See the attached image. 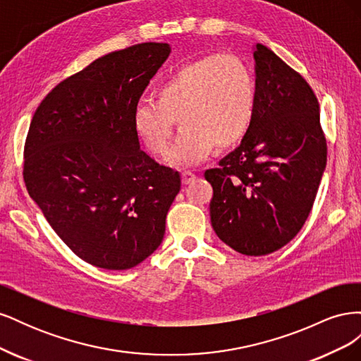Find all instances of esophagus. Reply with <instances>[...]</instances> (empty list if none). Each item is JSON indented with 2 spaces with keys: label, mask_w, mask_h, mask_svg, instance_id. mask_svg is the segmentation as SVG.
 <instances>
[{
  "label": "esophagus",
  "mask_w": 361,
  "mask_h": 361,
  "mask_svg": "<svg viewBox=\"0 0 361 361\" xmlns=\"http://www.w3.org/2000/svg\"><path fill=\"white\" fill-rule=\"evenodd\" d=\"M194 179H195V174H194L191 170H185V171H182V182H183L185 185L191 183Z\"/></svg>",
  "instance_id": "esophagus-1"
}]
</instances>
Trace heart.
I'll return each mask as SVG.
<instances>
[{"label": "heart", "instance_id": "b5f03b06", "mask_svg": "<svg viewBox=\"0 0 361 361\" xmlns=\"http://www.w3.org/2000/svg\"><path fill=\"white\" fill-rule=\"evenodd\" d=\"M256 99V81L247 64L232 54H212L164 78L155 89V101L140 99L133 125L150 154L161 157L178 122L182 130L167 158L191 166L215 147H232L248 134Z\"/></svg>", "mask_w": 361, "mask_h": 361}]
</instances>
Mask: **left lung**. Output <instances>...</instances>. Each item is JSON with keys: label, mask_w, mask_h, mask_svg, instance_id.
Instances as JSON below:
<instances>
[{"label": "left lung", "mask_w": 361, "mask_h": 361, "mask_svg": "<svg viewBox=\"0 0 361 361\" xmlns=\"http://www.w3.org/2000/svg\"><path fill=\"white\" fill-rule=\"evenodd\" d=\"M256 111L248 134L216 169L211 223L241 255L264 256L297 236L312 211L326 164L319 104L302 76L256 43Z\"/></svg>", "instance_id": "left-lung-1"}]
</instances>
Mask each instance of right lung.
<instances>
[{"label":"right lung","instance_id":"1","mask_svg":"<svg viewBox=\"0 0 361 361\" xmlns=\"http://www.w3.org/2000/svg\"><path fill=\"white\" fill-rule=\"evenodd\" d=\"M138 43L61 81L32 116L24 180L61 241L97 268H134L161 245L180 174L140 149L135 104L170 56Z\"/></svg>","mask_w":361,"mask_h":361}]
</instances>
